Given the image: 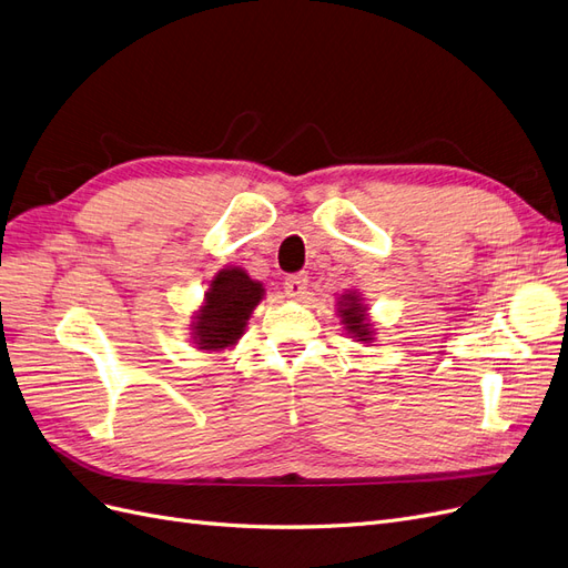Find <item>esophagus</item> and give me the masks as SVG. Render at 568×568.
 <instances>
[{
  "label": "esophagus",
  "instance_id": "obj_1",
  "mask_svg": "<svg viewBox=\"0 0 568 568\" xmlns=\"http://www.w3.org/2000/svg\"><path fill=\"white\" fill-rule=\"evenodd\" d=\"M306 283H308L306 273H292V276H287V278H285V292H287V297L302 300L304 292H306Z\"/></svg>",
  "mask_w": 568,
  "mask_h": 568
}]
</instances>
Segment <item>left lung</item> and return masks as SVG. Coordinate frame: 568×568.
I'll return each instance as SVG.
<instances>
[{
	"label": "left lung",
	"instance_id": "obj_1",
	"mask_svg": "<svg viewBox=\"0 0 568 568\" xmlns=\"http://www.w3.org/2000/svg\"><path fill=\"white\" fill-rule=\"evenodd\" d=\"M339 316H342V323H344L346 331H349L354 337H358V342H371L373 339L371 323L365 321V306L361 304L356 292L342 295Z\"/></svg>",
	"mask_w": 568,
	"mask_h": 568
}]
</instances>
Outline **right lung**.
<instances>
[{
    "label": "right lung",
    "mask_w": 568,
    "mask_h": 568,
    "mask_svg": "<svg viewBox=\"0 0 568 568\" xmlns=\"http://www.w3.org/2000/svg\"><path fill=\"white\" fill-rule=\"evenodd\" d=\"M262 283L252 281L243 268L231 266L219 271L193 323L197 349L219 352L241 339L252 308L262 302Z\"/></svg>",
    "instance_id": "right-lung-1"
}]
</instances>
